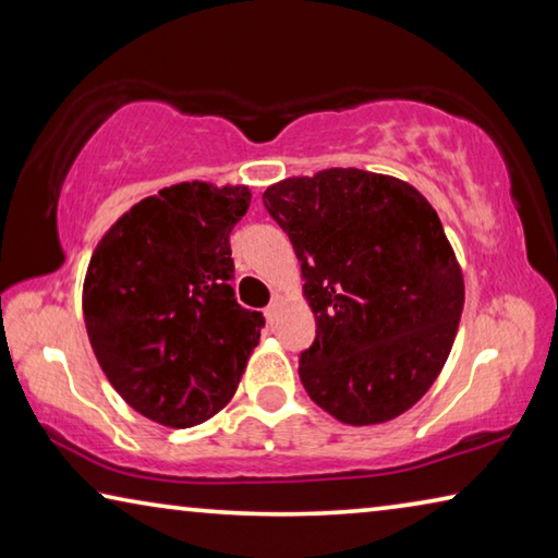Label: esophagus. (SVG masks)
<instances>
[{"label":"esophagus","mask_w":558,"mask_h":558,"mask_svg":"<svg viewBox=\"0 0 558 558\" xmlns=\"http://www.w3.org/2000/svg\"><path fill=\"white\" fill-rule=\"evenodd\" d=\"M282 305H286V298H282V295H276V300H272L270 305H268V310H266V317L270 319V323H276V317H278V313H280V307H282Z\"/></svg>","instance_id":"1"}]
</instances>
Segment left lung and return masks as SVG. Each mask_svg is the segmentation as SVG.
<instances>
[{
  "mask_svg": "<svg viewBox=\"0 0 558 558\" xmlns=\"http://www.w3.org/2000/svg\"><path fill=\"white\" fill-rule=\"evenodd\" d=\"M263 204L295 248L319 325L300 356L310 399L349 426L409 411L446 366L465 305L436 209L403 179L354 167L282 179Z\"/></svg>",
  "mask_w": 558,
  "mask_h": 558,
  "instance_id": "8db88e82",
  "label": "left lung"
}]
</instances>
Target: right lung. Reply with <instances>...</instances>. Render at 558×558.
Returning <instances> with one entry per match:
<instances>
[{
    "label": "right lung",
    "mask_w": 558,
    "mask_h": 558,
    "mask_svg": "<svg viewBox=\"0 0 558 558\" xmlns=\"http://www.w3.org/2000/svg\"><path fill=\"white\" fill-rule=\"evenodd\" d=\"M248 206L245 184L165 186L93 251L83 280L93 354L122 401L159 426L192 428L219 413L260 342V313L229 286V235Z\"/></svg>",
    "instance_id": "1"
}]
</instances>
